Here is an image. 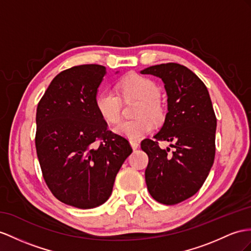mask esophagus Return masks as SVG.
I'll list each match as a JSON object with an SVG mask.
<instances>
[{
	"label": "esophagus",
	"instance_id": "obj_1",
	"mask_svg": "<svg viewBox=\"0 0 251 251\" xmlns=\"http://www.w3.org/2000/svg\"><path fill=\"white\" fill-rule=\"evenodd\" d=\"M130 145L132 147V150H137V149H139V146H140L139 142H137V141H130Z\"/></svg>",
	"mask_w": 251,
	"mask_h": 251
}]
</instances>
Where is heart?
Wrapping results in <instances>:
<instances>
[{"instance_id":"b5f03b06","label":"heart","mask_w":251,"mask_h":251,"mask_svg":"<svg viewBox=\"0 0 251 251\" xmlns=\"http://www.w3.org/2000/svg\"><path fill=\"white\" fill-rule=\"evenodd\" d=\"M119 90L125 100L136 99L141 104L138 106L134 120L121 122L114 127V131L129 140H138L151 132L155 122L162 121L164 110L160 104V90L152 80L141 75L133 74L126 77L119 83ZM95 107L100 117L110 124L120 120L122 102L117 93L111 90H101L95 98Z\"/></svg>"}]
</instances>
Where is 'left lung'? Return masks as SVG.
<instances>
[{
	"label": "left lung",
	"instance_id": "obj_1",
	"mask_svg": "<svg viewBox=\"0 0 251 251\" xmlns=\"http://www.w3.org/2000/svg\"><path fill=\"white\" fill-rule=\"evenodd\" d=\"M161 78L168 95V113L155 140L145 139L141 149L149 156L145 181L158 202L176 204L201 188L215 157L216 118L207 87L179 63H162L141 71ZM159 139L173 142L176 150H162Z\"/></svg>",
	"mask_w": 251,
	"mask_h": 251
}]
</instances>
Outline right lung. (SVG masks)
<instances>
[{
	"label": "right lung",
	"mask_w": 251,
	"mask_h": 251,
	"mask_svg": "<svg viewBox=\"0 0 251 251\" xmlns=\"http://www.w3.org/2000/svg\"><path fill=\"white\" fill-rule=\"evenodd\" d=\"M105 75L100 64L64 70L37 108L35 141L44 180L57 199L79 209L107 201L115 176L132 152L129 142L108 130L96 110Z\"/></svg>",
	"instance_id": "add662e5"
}]
</instances>
